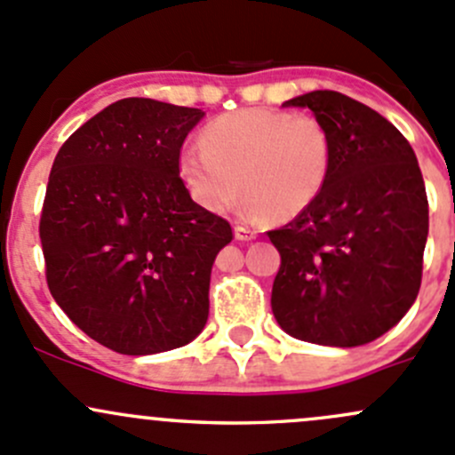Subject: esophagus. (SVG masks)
Returning a JSON list of instances; mask_svg holds the SVG:
<instances>
[{
  "mask_svg": "<svg viewBox=\"0 0 455 455\" xmlns=\"http://www.w3.org/2000/svg\"><path fill=\"white\" fill-rule=\"evenodd\" d=\"M235 237L242 242H251V240H255L257 233L253 231V228L244 227V224H235Z\"/></svg>",
  "mask_w": 455,
  "mask_h": 455,
  "instance_id": "esophagus-1",
  "label": "esophagus"
}]
</instances>
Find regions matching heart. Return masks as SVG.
<instances>
[{
  "label": "heart",
  "instance_id": "1",
  "mask_svg": "<svg viewBox=\"0 0 455 455\" xmlns=\"http://www.w3.org/2000/svg\"><path fill=\"white\" fill-rule=\"evenodd\" d=\"M332 167V139L306 114L249 108L206 123L200 145L178 156V176L211 213L246 194L251 218L292 220L315 204Z\"/></svg>",
  "mask_w": 455,
  "mask_h": 455
}]
</instances>
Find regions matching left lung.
Segmentation results:
<instances>
[{
	"instance_id": "obj_1",
	"label": "left lung",
	"mask_w": 455,
	"mask_h": 455,
	"mask_svg": "<svg viewBox=\"0 0 455 455\" xmlns=\"http://www.w3.org/2000/svg\"><path fill=\"white\" fill-rule=\"evenodd\" d=\"M308 108L332 139L316 202L268 231L282 255L270 306L291 337L334 347L374 341L416 301L429 231L423 173L405 136L332 90L286 100Z\"/></svg>"
}]
</instances>
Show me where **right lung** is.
Wrapping results in <instances>:
<instances>
[{"instance_id": "right-lung-1", "label": "right lung", "mask_w": 455, "mask_h": 455, "mask_svg": "<svg viewBox=\"0 0 455 455\" xmlns=\"http://www.w3.org/2000/svg\"><path fill=\"white\" fill-rule=\"evenodd\" d=\"M202 116L154 99L116 100L52 163L39 222L48 288L72 323L118 355L187 346L209 316L211 268L233 231L178 176Z\"/></svg>"}]
</instances>
